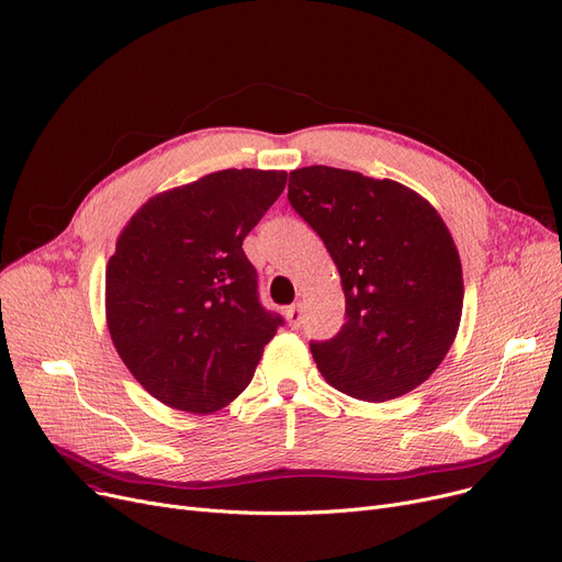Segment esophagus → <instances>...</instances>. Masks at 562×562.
Here are the masks:
<instances>
[{"mask_svg": "<svg viewBox=\"0 0 562 562\" xmlns=\"http://www.w3.org/2000/svg\"><path fill=\"white\" fill-rule=\"evenodd\" d=\"M284 314H286V322H289V326L291 328H299L301 326V303H294V305H289L286 310H284Z\"/></svg>", "mask_w": 562, "mask_h": 562, "instance_id": "34e87169", "label": "esophagus"}]
</instances>
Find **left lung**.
Segmentation results:
<instances>
[{
	"label": "left lung",
	"instance_id": "left-lung-1",
	"mask_svg": "<svg viewBox=\"0 0 562 562\" xmlns=\"http://www.w3.org/2000/svg\"><path fill=\"white\" fill-rule=\"evenodd\" d=\"M286 200L322 236L347 299L339 333L310 341L316 368L362 402L411 393L461 319V261L441 215L402 183L326 165L294 169Z\"/></svg>",
	"mask_w": 562,
	"mask_h": 562
}]
</instances>
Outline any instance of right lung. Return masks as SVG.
Returning <instances> with one entry per match:
<instances>
[{"label": "right lung", "mask_w": 562, "mask_h": 562, "mask_svg": "<svg viewBox=\"0 0 562 562\" xmlns=\"http://www.w3.org/2000/svg\"><path fill=\"white\" fill-rule=\"evenodd\" d=\"M286 172L223 169L146 202L108 261L114 347L162 404L213 413L255 376L284 324L259 301L243 238L284 190Z\"/></svg>", "instance_id": "add662e5"}]
</instances>
